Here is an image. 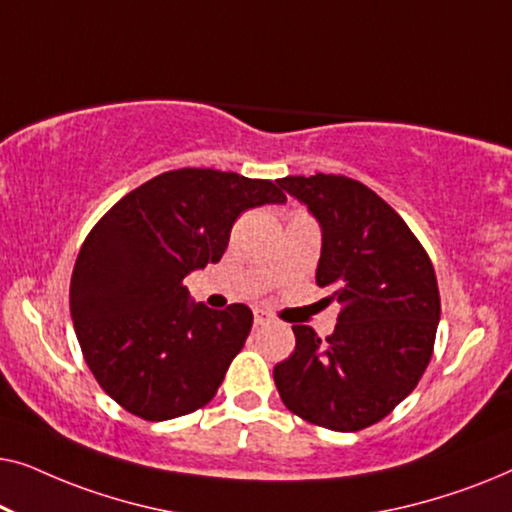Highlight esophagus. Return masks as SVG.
I'll use <instances>...</instances> for the list:
<instances>
[{
	"label": "esophagus",
	"mask_w": 512,
	"mask_h": 512,
	"mask_svg": "<svg viewBox=\"0 0 512 512\" xmlns=\"http://www.w3.org/2000/svg\"><path fill=\"white\" fill-rule=\"evenodd\" d=\"M268 321H270V314L263 312V310H258V307H256V310H254V324L256 326H263V324H268Z\"/></svg>",
	"instance_id": "esophagus-1"
}]
</instances>
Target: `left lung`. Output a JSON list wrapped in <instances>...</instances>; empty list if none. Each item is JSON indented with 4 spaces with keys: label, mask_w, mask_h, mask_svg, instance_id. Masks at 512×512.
I'll use <instances>...</instances> for the list:
<instances>
[{
    "label": "left lung",
    "mask_w": 512,
    "mask_h": 512,
    "mask_svg": "<svg viewBox=\"0 0 512 512\" xmlns=\"http://www.w3.org/2000/svg\"><path fill=\"white\" fill-rule=\"evenodd\" d=\"M277 184L319 221L317 284L342 305L326 340L293 326L296 349L272 373L277 391L310 424L361 431L387 417L429 366L436 272L408 223L361 181L319 172Z\"/></svg>",
    "instance_id": "8db88e82"
}]
</instances>
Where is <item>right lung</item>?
I'll use <instances>...</instances> for the list:
<instances>
[{"label":"right lung","mask_w":512,"mask_h":512,"mask_svg":"<svg viewBox=\"0 0 512 512\" xmlns=\"http://www.w3.org/2000/svg\"><path fill=\"white\" fill-rule=\"evenodd\" d=\"M282 202L268 179L184 167L97 221L76 258L69 310L90 373L118 405L165 422L212 401L254 314L193 303L184 277L221 261L242 212Z\"/></svg>","instance_id":"1"}]
</instances>
